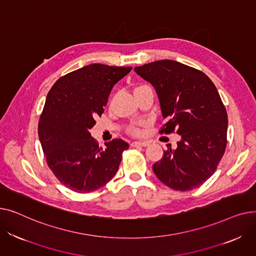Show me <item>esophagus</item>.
I'll use <instances>...</instances> for the list:
<instances>
[{
	"mask_svg": "<svg viewBox=\"0 0 256 256\" xmlns=\"http://www.w3.org/2000/svg\"><path fill=\"white\" fill-rule=\"evenodd\" d=\"M132 147H138V146H143V147H146V146H148L150 145V143L148 142H140V141H134V142H132V144H130Z\"/></svg>",
	"mask_w": 256,
	"mask_h": 256,
	"instance_id": "1",
	"label": "esophagus"
}]
</instances>
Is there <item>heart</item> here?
<instances>
[{
	"label": "heart",
	"mask_w": 256,
	"mask_h": 256,
	"mask_svg": "<svg viewBox=\"0 0 256 256\" xmlns=\"http://www.w3.org/2000/svg\"><path fill=\"white\" fill-rule=\"evenodd\" d=\"M139 87H142V86H139ZM139 87H137V88H139ZM136 88V89H137ZM128 132H130L132 135H135V136H139V135H141V130L138 128V126H130V128H128Z\"/></svg>",
	"instance_id": "1"
}]
</instances>
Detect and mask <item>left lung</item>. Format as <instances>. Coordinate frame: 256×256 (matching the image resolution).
I'll list each match as a JSON object with an SVG mask.
<instances>
[{"label": "left lung", "instance_id": "obj_1", "mask_svg": "<svg viewBox=\"0 0 256 256\" xmlns=\"http://www.w3.org/2000/svg\"><path fill=\"white\" fill-rule=\"evenodd\" d=\"M156 88L166 120L160 134L176 132V150L167 145L152 165L156 178L176 191H189L206 182L220 163L227 144V113L212 80L201 70L173 60L135 67Z\"/></svg>", "mask_w": 256, "mask_h": 256}]
</instances>
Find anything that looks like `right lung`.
<instances>
[{
	"instance_id": "obj_1",
	"label": "right lung",
	"mask_w": 256,
	"mask_h": 256,
	"mask_svg": "<svg viewBox=\"0 0 256 256\" xmlns=\"http://www.w3.org/2000/svg\"><path fill=\"white\" fill-rule=\"evenodd\" d=\"M132 67L94 63L61 76L48 93L38 136L48 168L76 193L96 191L116 174L128 143L122 139L98 146L89 130L102 116L113 86Z\"/></svg>"
}]
</instances>
